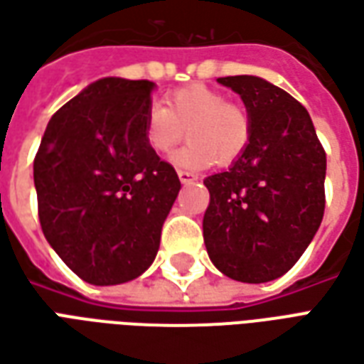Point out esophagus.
Listing matches in <instances>:
<instances>
[{
	"label": "esophagus",
	"mask_w": 364,
	"mask_h": 364,
	"mask_svg": "<svg viewBox=\"0 0 364 364\" xmlns=\"http://www.w3.org/2000/svg\"><path fill=\"white\" fill-rule=\"evenodd\" d=\"M177 175H179V179H181V183H185V185H187V183L198 181V175L193 173V171H187V169H179Z\"/></svg>",
	"instance_id": "1"
}]
</instances>
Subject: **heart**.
<instances>
[{
    "label": "heart",
    "mask_w": 364,
    "mask_h": 364,
    "mask_svg": "<svg viewBox=\"0 0 364 364\" xmlns=\"http://www.w3.org/2000/svg\"><path fill=\"white\" fill-rule=\"evenodd\" d=\"M185 130L191 142L173 156L177 166L205 169L216 161L230 166L250 146L252 119L222 91L193 83L167 95L166 107L150 105L144 117L146 144L158 154L173 150Z\"/></svg>",
    "instance_id": "heart-1"
}]
</instances>
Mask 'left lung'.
<instances>
[{
	"instance_id": "1",
	"label": "left lung",
	"mask_w": 364,
	"mask_h": 364,
	"mask_svg": "<svg viewBox=\"0 0 364 364\" xmlns=\"http://www.w3.org/2000/svg\"><path fill=\"white\" fill-rule=\"evenodd\" d=\"M218 82L244 99L252 140L228 171L205 179L206 252L234 281H273L300 259L320 228L326 150L308 111L284 90L255 75Z\"/></svg>"
}]
</instances>
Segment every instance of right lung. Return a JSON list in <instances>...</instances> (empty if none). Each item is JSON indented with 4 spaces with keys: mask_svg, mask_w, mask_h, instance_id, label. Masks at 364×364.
Wrapping results in <instances>:
<instances>
[{
    "mask_svg": "<svg viewBox=\"0 0 364 364\" xmlns=\"http://www.w3.org/2000/svg\"><path fill=\"white\" fill-rule=\"evenodd\" d=\"M148 80L103 77L52 114L35 156L38 220L80 279L120 284L150 267L181 181L144 138Z\"/></svg>",
    "mask_w": 364,
    "mask_h": 364,
    "instance_id": "add662e5",
    "label": "right lung"
}]
</instances>
